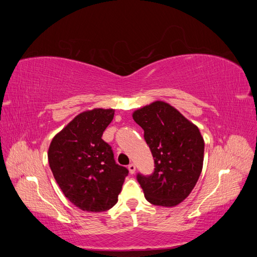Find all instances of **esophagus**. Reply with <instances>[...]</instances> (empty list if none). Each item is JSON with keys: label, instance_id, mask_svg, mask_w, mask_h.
I'll return each instance as SVG.
<instances>
[{"label": "esophagus", "instance_id": "1", "mask_svg": "<svg viewBox=\"0 0 257 257\" xmlns=\"http://www.w3.org/2000/svg\"><path fill=\"white\" fill-rule=\"evenodd\" d=\"M128 170H130V173L133 175V174H135V172H136V166H135V164H133V163H132V164H130L128 165Z\"/></svg>", "mask_w": 257, "mask_h": 257}]
</instances>
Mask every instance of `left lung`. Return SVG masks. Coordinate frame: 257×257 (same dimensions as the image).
Here are the masks:
<instances>
[{"instance_id": "8db88e82", "label": "left lung", "mask_w": 257, "mask_h": 257, "mask_svg": "<svg viewBox=\"0 0 257 257\" xmlns=\"http://www.w3.org/2000/svg\"><path fill=\"white\" fill-rule=\"evenodd\" d=\"M154 159L150 176L137 180L150 204L177 206L190 195L203 169L205 142L198 127L163 100L133 112Z\"/></svg>"}]
</instances>
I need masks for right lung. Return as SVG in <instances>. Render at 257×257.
Returning <instances> with one entry per match:
<instances>
[{
  "mask_svg": "<svg viewBox=\"0 0 257 257\" xmlns=\"http://www.w3.org/2000/svg\"><path fill=\"white\" fill-rule=\"evenodd\" d=\"M114 109L94 108L76 115L53 137L48 162L54 179L72 204L88 212L112 208L128 170L113 159L102 136Z\"/></svg>",
  "mask_w": 257,
  "mask_h": 257,
  "instance_id": "1",
  "label": "right lung"
}]
</instances>
